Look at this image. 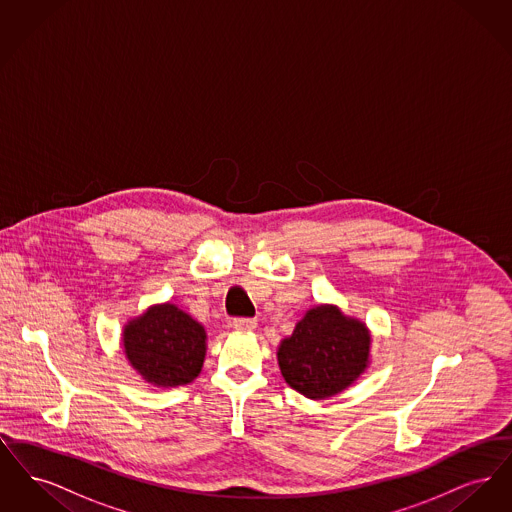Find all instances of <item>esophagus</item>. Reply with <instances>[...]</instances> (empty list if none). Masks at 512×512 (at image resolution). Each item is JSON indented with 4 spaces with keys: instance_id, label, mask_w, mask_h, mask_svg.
<instances>
[{
    "instance_id": "1",
    "label": "esophagus",
    "mask_w": 512,
    "mask_h": 512,
    "mask_svg": "<svg viewBox=\"0 0 512 512\" xmlns=\"http://www.w3.org/2000/svg\"><path fill=\"white\" fill-rule=\"evenodd\" d=\"M232 326L238 332H253L257 328V320H253V318H234Z\"/></svg>"
}]
</instances>
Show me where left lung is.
<instances>
[{
	"mask_svg": "<svg viewBox=\"0 0 512 512\" xmlns=\"http://www.w3.org/2000/svg\"><path fill=\"white\" fill-rule=\"evenodd\" d=\"M372 336L363 320L338 305H315L278 345L286 384L309 399H328L355 384L370 365Z\"/></svg>",
	"mask_w": 512,
	"mask_h": 512,
	"instance_id": "left-lung-1",
	"label": "left lung"
}]
</instances>
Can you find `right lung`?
<instances>
[{
  "label": "right lung",
  "instance_id": "right-lung-1",
  "mask_svg": "<svg viewBox=\"0 0 512 512\" xmlns=\"http://www.w3.org/2000/svg\"><path fill=\"white\" fill-rule=\"evenodd\" d=\"M122 349L144 382L169 390L199 376L207 353V332L192 315L167 301L147 307L124 324Z\"/></svg>",
  "mask_w": 512,
  "mask_h": 512
}]
</instances>
